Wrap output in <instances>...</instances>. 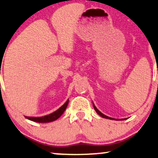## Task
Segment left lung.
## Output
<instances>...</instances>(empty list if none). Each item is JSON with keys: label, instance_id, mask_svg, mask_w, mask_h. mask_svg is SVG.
Here are the masks:
<instances>
[{"label": "left lung", "instance_id": "8db88e82", "mask_svg": "<svg viewBox=\"0 0 158 158\" xmlns=\"http://www.w3.org/2000/svg\"><path fill=\"white\" fill-rule=\"evenodd\" d=\"M93 106H94V109H95V111H96V112H97V114H98V115H100L101 117H103V118H109V119H114V118H110V117H109V116H106V115H104V114H103L102 113H101V111H99L98 109H97V108L95 106V105L94 104V103H93ZM114 120H117V119H114ZM122 120H124V119H122Z\"/></svg>", "mask_w": 158, "mask_h": 158}]
</instances>
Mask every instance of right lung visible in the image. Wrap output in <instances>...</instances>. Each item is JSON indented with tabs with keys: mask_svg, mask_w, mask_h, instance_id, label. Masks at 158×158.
Segmentation results:
<instances>
[{
	"mask_svg": "<svg viewBox=\"0 0 158 158\" xmlns=\"http://www.w3.org/2000/svg\"><path fill=\"white\" fill-rule=\"evenodd\" d=\"M68 102H69V100L67 101L65 103H64L63 106H62L59 109H57L56 111L53 112V113L49 114V115L47 116H42V117H27V116H26V118L31 121H33V122H36L39 123H47V122H53V121L57 119V118L64 113V111H65L67 106H68Z\"/></svg>",
	"mask_w": 158,
	"mask_h": 158,
	"instance_id": "1",
	"label": "right lung"
}]
</instances>
